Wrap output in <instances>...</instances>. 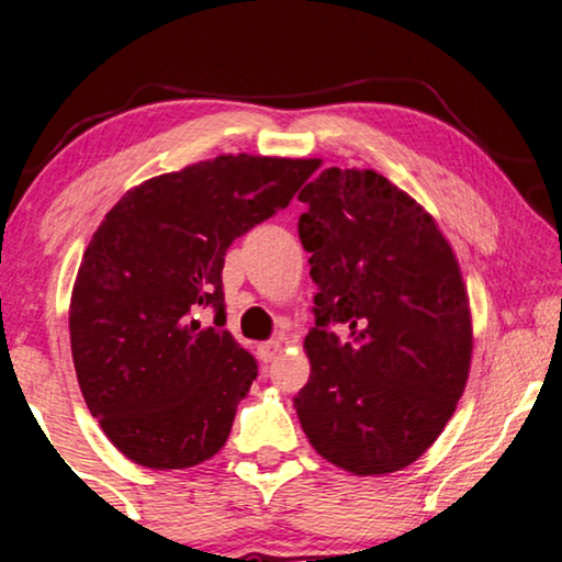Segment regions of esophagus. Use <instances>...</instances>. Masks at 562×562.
Segmentation results:
<instances>
[{
	"label": "esophagus",
	"instance_id": "1",
	"mask_svg": "<svg viewBox=\"0 0 562 562\" xmlns=\"http://www.w3.org/2000/svg\"><path fill=\"white\" fill-rule=\"evenodd\" d=\"M280 351H282V344L277 339L259 344V359H261V362H272V359L280 355Z\"/></svg>",
	"mask_w": 562,
	"mask_h": 562
}]
</instances>
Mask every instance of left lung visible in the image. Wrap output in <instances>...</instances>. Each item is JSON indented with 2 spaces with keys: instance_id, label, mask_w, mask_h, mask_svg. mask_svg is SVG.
Instances as JSON below:
<instances>
[{
  "instance_id": "8db88e82",
  "label": "left lung",
  "mask_w": 562,
  "mask_h": 562,
  "mask_svg": "<svg viewBox=\"0 0 562 562\" xmlns=\"http://www.w3.org/2000/svg\"><path fill=\"white\" fill-rule=\"evenodd\" d=\"M297 200L318 285L297 418L336 468L395 473L429 450L465 391L473 326L460 265L431 215L372 169H324ZM331 323L350 326L347 340Z\"/></svg>"
}]
</instances>
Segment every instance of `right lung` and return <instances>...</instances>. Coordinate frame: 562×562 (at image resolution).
<instances>
[{"label": "right lung", "instance_id": "add662e5", "mask_svg": "<svg viewBox=\"0 0 562 562\" xmlns=\"http://www.w3.org/2000/svg\"><path fill=\"white\" fill-rule=\"evenodd\" d=\"M316 159L226 154L146 179L89 241L69 308L89 414L125 458L154 470L226 445L257 359L223 324L228 246L290 205ZM213 307V327L193 318Z\"/></svg>", "mask_w": 562, "mask_h": 562}]
</instances>
